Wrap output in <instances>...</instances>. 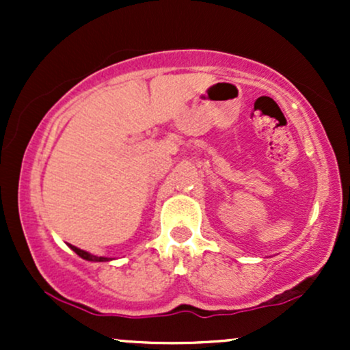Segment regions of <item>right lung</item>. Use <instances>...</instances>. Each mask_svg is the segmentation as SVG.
Listing matches in <instances>:
<instances>
[{
  "label": "right lung",
  "instance_id": "add662e5",
  "mask_svg": "<svg viewBox=\"0 0 350 350\" xmlns=\"http://www.w3.org/2000/svg\"><path fill=\"white\" fill-rule=\"evenodd\" d=\"M69 247L75 253H77L79 256H82L83 260H88V262H108V260H110V258H107V256H97V255H92V253H88L85 250H80V248L74 247V245H69Z\"/></svg>",
  "mask_w": 350,
  "mask_h": 350
}]
</instances>
